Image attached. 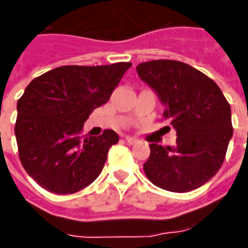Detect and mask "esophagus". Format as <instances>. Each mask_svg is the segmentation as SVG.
Wrapping results in <instances>:
<instances>
[{
  "label": "esophagus",
  "mask_w": 248,
  "mask_h": 248,
  "mask_svg": "<svg viewBox=\"0 0 248 248\" xmlns=\"http://www.w3.org/2000/svg\"><path fill=\"white\" fill-rule=\"evenodd\" d=\"M126 141H127L128 144H136L138 143V141H139V140L136 139V138H132V136H126Z\"/></svg>",
  "instance_id": "obj_1"
}]
</instances>
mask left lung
Returning <instances> with one entry per match:
<instances>
[{
	"label": "left lung",
	"mask_w": 248,
	"mask_h": 248,
	"mask_svg": "<svg viewBox=\"0 0 248 248\" xmlns=\"http://www.w3.org/2000/svg\"><path fill=\"white\" fill-rule=\"evenodd\" d=\"M165 105V118L176 131V144L152 143L144 163L148 179L161 189L185 193L215 176L233 136L231 105L211 78L176 60H152L136 67Z\"/></svg>",
	"instance_id": "left-lung-1"
}]
</instances>
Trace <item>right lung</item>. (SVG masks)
I'll return each mask as SVG.
<instances>
[{
  "instance_id": "1",
  "label": "right lung",
  "mask_w": 248,
  "mask_h": 248,
  "mask_svg": "<svg viewBox=\"0 0 248 248\" xmlns=\"http://www.w3.org/2000/svg\"><path fill=\"white\" fill-rule=\"evenodd\" d=\"M131 63L97 67L65 65L44 73L17 100L15 124L19 157L37 184L72 194L93 183L118 143L113 130L82 138L83 124L105 104Z\"/></svg>"
}]
</instances>
